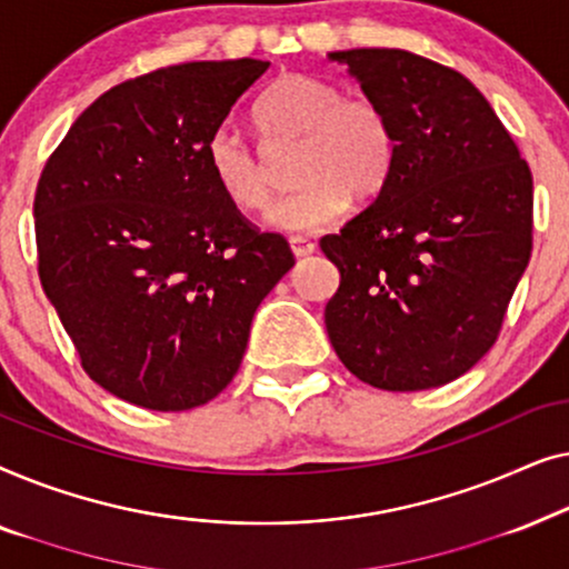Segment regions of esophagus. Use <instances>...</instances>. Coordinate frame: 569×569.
I'll return each instance as SVG.
<instances>
[{
	"label": "esophagus",
	"instance_id": "obj_1",
	"mask_svg": "<svg viewBox=\"0 0 569 569\" xmlns=\"http://www.w3.org/2000/svg\"><path fill=\"white\" fill-rule=\"evenodd\" d=\"M290 248H292L295 259H308V256L316 253V243L308 238H290Z\"/></svg>",
	"mask_w": 569,
	"mask_h": 569
}]
</instances>
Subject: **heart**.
I'll return each mask as SVG.
<instances>
[{"instance_id":"b5f03b06","label":"heart","mask_w":569,"mask_h":569,"mask_svg":"<svg viewBox=\"0 0 569 569\" xmlns=\"http://www.w3.org/2000/svg\"><path fill=\"white\" fill-rule=\"evenodd\" d=\"M263 134L300 137L292 178L300 183L267 214L279 232H318L347 212L349 197L368 201L383 189L396 158V134L383 108L368 98H345L337 84L308 74H284L256 106ZM209 176L240 212H261L271 178L259 154L232 129L207 142Z\"/></svg>"}]
</instances>
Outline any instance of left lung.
<instances>
[{"label":"left lung","instance_id":"8db88e82","mask_svg":"<svg viewBox=\"0 0 569 569\" xmlns=\"http://www.w3.org/2000/svg\"><path fill=\"white\" fill-rule=\"evenodd\" d=\"M329 59L383 108L396 158L370 207L321 238L341 274L326 331L362 383L446 386L492 349L531 259V168L456 69L401 49Z\"/></svg>","mask_w":569,"mask_h":569}]
</instances>
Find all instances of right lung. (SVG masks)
<instances>
[{"mask_svg":"<svg viewBox=\"0 0 569 569\" xmlns=\"http://www.w3.org/2000/svg\"><path fill=\"white\" fill-rule=\"evenodd\" d=\"M269 61H189L84 108L46 162L38 274L82 368L152 411L212 401L261 300L295 267L217 189L207 142Z\"/></svg>","mask_w":569,"mask_h":569,"instance_id":"obj_1","label":"right lung"}]
</instances>
